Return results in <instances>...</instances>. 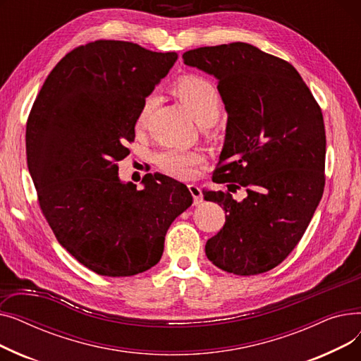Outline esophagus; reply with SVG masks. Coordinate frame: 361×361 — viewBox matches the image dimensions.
Segmentation results:
<instances>
[{"label":"esophagus","instance_id":"1","mask_svg":"<svg viewBox=\"0 0 361 361\" xmlns=\"http://www.w3.org/2000/svg\"><path fill=\"white\" fill-rule=\"evenodd\" d=\"M188 190H190V193H192V196H193V203H195V204L202 203L203 195H202V190L199 188V185H196V184H188Z\"/></svg>","mask_w":361,"mask_h":361}]
</instances>
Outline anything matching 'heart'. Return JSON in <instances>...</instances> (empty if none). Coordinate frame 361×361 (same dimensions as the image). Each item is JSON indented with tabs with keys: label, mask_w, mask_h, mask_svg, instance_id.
<instances>
[{
	"label": "heart",
	"mask_w": 361,
	"mask_h": 361,
	"mask_svg": "<svg viewBox=\"0 0 361 361\" xmlns=\"http://www.w3.org/2000/svg\"><path fill=\"white\" fill-rule=\"evenodd\" d=\"M173 90L197 123L215 121L219 117L221 97L218 89L209 80L200 75H184L174 83ZM155 104V94H149L143 99L136 117L137 128H143L147 124ZM203 162L204 157L199 150L169 147L157 155V164L164 173L181 180L195 177L196 168Z\"/></svg>",
	"instance_id": "b5f03b06"
}]
</instances>
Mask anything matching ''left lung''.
Returning <instances> with one entry per match:
<instances>
[{
    "instance_id": "8db88e82",
    "label": "left lung",
    "mask_w": 361,
    "mask_h": 361,
    "mask_svg": "<svg viewBox=\"0 0 361 361\" xmlns=\"http://www.w3.org/2000/svg\"><path fill=\"white\" fill-rule=\"evenodd\" d=\"M183 60L218 80L228 114L212 181L247 187L241 202L230 188L203 192L226 214L204 245L206 256L230 274L268 272L294 250L324 195L320 106L290 63L250 44L202 47L184 52Z\"/></svg>"
}]
</instances>
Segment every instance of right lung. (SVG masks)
Segmentation results:
<instances>
[{"instance_id": "right-lung-1", "label": "right lung", "mask_w": 361, "mask_h": 361, "mask_svg": "<svg viewBox=\"0 0 361 361\" xmlns=\"http://www.w3.org/2000/svg\"><path fill=\"white\" fill-rule=\"evenodd\" d=\"M177 59L124 41L82 45L52 68L29 114L27 166L42 214L63 247L98 275L155 267L169 225L193 203L166 176L146 174L142 190L118 177L139 108Z\"/></svg>"}]
</instances>
